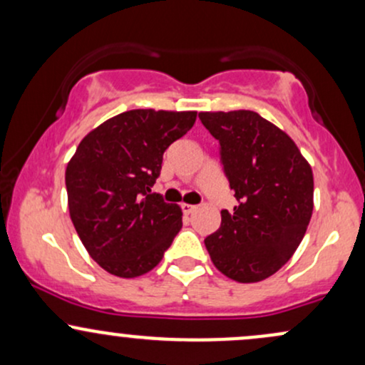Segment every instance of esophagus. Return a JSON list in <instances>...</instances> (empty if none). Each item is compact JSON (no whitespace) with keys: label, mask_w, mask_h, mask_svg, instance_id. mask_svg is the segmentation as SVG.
<instances>
[{"label":"esophagus","mask_w":365,"mask_h":365,"mask_svg":"<svg viewBox=\"0 0 365 365\" xmlns=\"http://www.w3.org/2000/svg\"><path fill=\"white\" fill-rule=\"evenodd\" d=\"M197 209V206H194V204H182V211L185 212V215H192Z\"/></svg>","instance_id":"1"}]
</instances>
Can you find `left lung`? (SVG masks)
<instances>
[{
  "label": "left lung",
  "instance_id": "8db88e82",
  "mask_svg": "<svg viewBox=\"0 0 365 365\" xmlns=\"http://www.w3.org/2000/svg\"><path fill=\"white\" fill-rule=\"evenodd\" d=\"M220 142L221 163L238 206L204 244L230 279L257 283L283 267L300 245L314 209V177L290 135L255 111H202Z\"/></svg>",
  "mask_w": 365,
  "mask_h": 365
}]
</instances>
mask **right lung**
Instances as JSON below:
<instances>
[{
    "instance_id": "right-lung-1",
    "label": "right lung",
    "mask_w": 365,
    "mask_h": 365,
    "mask_svg": "<svg viewBox=\"0 0 365 365\" xmlns=\"http://www.w3.org/2000/svg\"><path fill=\"white\" fill-rule=\"evenodd\" d=\"M197 111L130 110L91 130L66 165L68 211L87 252L104 271L137 278L158 266L182 228V209L150 187L165 150Z\"/></svg>"
}]
</instances>
